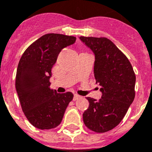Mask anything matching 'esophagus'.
I'll list each match as a JSON object with an SVG mask.
<instances>
[{
    "label": "esophagus",
    "instance_id": "obj_1",
    "mask_svg": "<svg viewBox=\"0 0 152 152\" xmlns=\"http://www.w3.org/2000/svg\"><path fill=\"white\" fill-rule=\"evenodd\" d=\"M80 98V96L79 95H77V94H75V95H74V99L73 100L74 101H76L77 100V99H79Z\"/></svg>",
    "mask_w": 152,
    "mask_h": 152
}]
</instances>
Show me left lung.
I'll return each instance as SVG.
<instances>
[{
	"label": "left lung",
	"instance_id": "obj_1",
	"mask_svg": "<svg viewBox=\"0 0 152 152\" xmlns=\"http://www.w3.org/2000/svg\"><path fill=\"white\" fill-rule=\"evenodd\" d=\"M95 54L94 75L101 86L102 99L87 97L89 107L83 122L91 131L104 133L116 127L135 97L136 76L126 56L105 37H80Z\"/></svg>",
	"mask_w": 152,
	"mask_h": 152
}]
</instances>
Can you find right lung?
Masks as SVG:
<instances>
[{"label":"right lung","instance_id":"add662e5","mask_svg":"<svg viewBox=\"0 0 152 152\" xmlns=\"http://www.w3.org/2000/svg\"><path fill=\"white\" fill-rule=\"evenodd\" d=\"M75 40L72 36L45 34L32 43L20 59L15 88L26 118L39 129L58 126L73 99L72 92L60 94L50 89V77L60 52Z\"/></svg>","mask_w":152,"mask_h":152}]
</instances>
